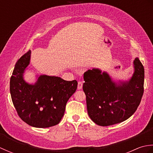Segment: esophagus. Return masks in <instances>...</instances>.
I'll return each instance as SVG.
<instances>
[{
	"label": "esophagus",
	"instance_id": "34e87169",
	"mask_svg": "<svg viewBox=\"0 0 153 153\" xmlns=\"http://www.w3.org/2000/svg\"><path fill=\"white\" fill-rule=\"evenodd\" d=\"M83 87V82H78V85H77V89H82Z\"/></svg>",
	"mask_w": 153,
	"mask_h": 153
}]
</instances>
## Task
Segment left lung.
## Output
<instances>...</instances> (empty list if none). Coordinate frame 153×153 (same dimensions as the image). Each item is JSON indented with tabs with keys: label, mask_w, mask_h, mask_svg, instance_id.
I'll return each instance as SVG.
<instances>
[{
	"label": "left lung",
	"mask_w": 153,
	"mask_h": 153,
	"mask_svg": "<svg viewBox=\"0 0 153 153\" xmlns=\"http://www.w3.org/2000/svg\"><path fill=\"white\" fill-rule=\"evenodd\" d=\"M128 81L114 82L105 71L93 68L84 73L83 89L87 112L96 124L108 126L125 121L136 111L144 91V67L137 57Z\"/></svg>",
	"instance_id": "8db88e82"
}]
</instances>
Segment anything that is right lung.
<instances>
[{"instance_id":"right-lung-1","label":"right lung","mask_w":153,"mask_h":153,"mask_svg":"<svg viewBox=\"0 0 153 153\" xmlns=\"http://www.w3.org/2000/svg\"><path fill=\"white\" fill-rule=\"evenodd\" d=\"M30 58L29 51L15 65L10 82L12 102L19 116L28 125L49 128L60 122L68 99L77 89V82L41 75L34 84L27 83L24 74Z\"/></svg>"}]
</instances>
